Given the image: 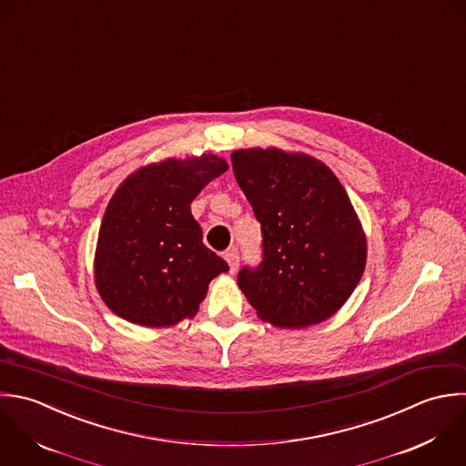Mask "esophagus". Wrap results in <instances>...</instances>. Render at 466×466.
Instances as JSON below:
<instances>
[{"label":"esophagus","mask_w":466,"mask_h":466,"mask_svg":"<svg viewBox=\"0 0 466 466\" xmlns=\"http://www.w3.org/2000/svg\"><path fill=\"white\" fill-rule=\"evenodd\" d=\"M225 259H227V263H228V267H230V274H234V272L238 270V267H239V254H238V248H236V247L228 248V250L225 252Z\"/></svg>","instance_id":"esophagus-1"}]
</instances>
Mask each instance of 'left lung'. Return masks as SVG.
<instances>
[{"label":"left lung","instance_id":"left-lung-1","mask_svg":"<svg viewBox=\"0 0 466 466\" xmlns=\"http://www.w3.org/2000/svg\"><path fill=\"white\" fill-rule=\"evenodd\" d=\"M230 159L263 238L261 263L239 270V289L276 327L329 319L350 298L367 263V239L343 185L307 154L245 148Z\"/></svg>","mask_w":466,"mask_h":466}]
</instances>
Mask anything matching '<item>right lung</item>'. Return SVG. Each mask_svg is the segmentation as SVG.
I'll return each mask as SVG.
<instances>
[{"mask_svg":"<svg viewBox=\"0 0 466 466\" xmlns=\"http://www.w3.org/2000/svg\"><path fill=\"white\" fill-rule=\"evenodd\" d=\"M227 168L212 154L167 159L119 185L99 227L94 263L99 296L114 314L143 327L196 316L208 283L228 265L205 247L190 203Z\"/></svg>","mask_w":466,"mask_h":466,"instance_id":"obj_1","label":"right lung"}]
</instances>
